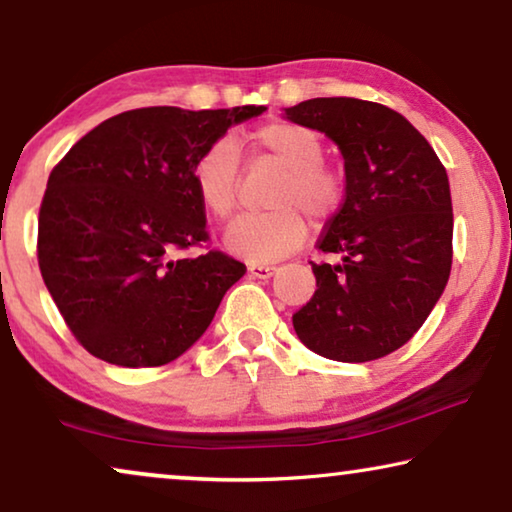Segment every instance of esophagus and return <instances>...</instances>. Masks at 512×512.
<instances>
[{
	"label": "esophagus",
	"mask_w": 512,
	"mask_h": 512,
	"mask_svg": "<svg viewBox=\"0 0 512 512\" xmlns=\"http://www.w3.org/2000/svg\"><path fill=\"white\" fill-rule=\"evenodd\" d=\"M275 265H263V263H249V275L254 279H270L275 275Z\"/></svg>",
	"instance_id": "34e87169"
}]
</instances>
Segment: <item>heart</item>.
<instances>
[{"label":"heart","instance_id":"heart-1","mask_svg":"<svg viewBox=\"0 0 512 512\" xmlns=\"http://www.w3.org/2000/svg\"><path fill=\"white\" fill-rule=\"evenodd\" d=\"M258 151L286 170L272 205L277 209L244 214L226 230V247L251 263L275 261L298 249L307 235V214L324 223L340 205V179L324 165V144L317 132L289 121H270L251 132ZM240 153L230 137L216 139L193 165V184L202 207L214 219H228L237 205Z\"/></svg>","mask_w":512,"mask_h":512}]
</instances>
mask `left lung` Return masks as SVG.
I'll use <instances>...</instances> for the list:
<instances>
[{
	"mask_svg": "<svg viewBox=\"0 0 512 512\" xmlns=\"http://www.w3.org/2000/svg\"><path fill=\"white\" fill-rule=\"evenodd\" d=\"M345 158V202L312 263L317 291L293 314L300 342L333 361L363 363L419 331L452 268L450 181L431 144L398 111L354 97H314L284 109Z\"/></svg>",
	"mask_w": 512,
	"mask_h": 512,
	"instance_id": "left-lung-1",
	"label": "left lung"
}]
</instances>
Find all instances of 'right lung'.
<instances>
[{
	"instance_id": "obj_1",
	"label": "right lung",
	"mask_w": 512,
	"mask_h": 512,
	"mask_svg": "<svg viewBox=\"0 0 512 512\" xmlns=\"http://www.w3.org/2000/svg\"><path fill=\"white\" fill-rule=\"evenodd\" d=\"M263 111H123L53 167L39 209V270L69 331L97 359L123 368L179 359L247 272L221 251H184L209 237L195 160Z\"/></svg>"
}]
</instances>
